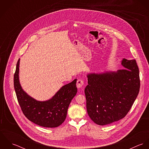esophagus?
<instances>
[{
  "mask_svg": "<svg viewBox=\"0 0 149 149\" xmlns=\"http://www.w3.org/2000/svg\"><path fill=\"white\" fill-rule=\"evenodd\" d=\"M84 81H83V80H81V79H79V80H77V81L76 86H77V88H82V87H83V86L84 85Z\"/></svg>",
  "mask_w": 149,
  "mask_h": 149,
  "instance_id": "obj_1",
  "label": "esophagus"
}]
</instances>
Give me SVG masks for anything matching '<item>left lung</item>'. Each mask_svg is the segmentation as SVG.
<instances>
[{
    "mask_svg": "<svg viewBox=\"0 0 149 149\" xmlns=\"http://www.w3.org/2000/svg\"><path fill=\"white\" fill-rule=\"evenodd\" d=\"M120 63L123 69L86 75V110L98 125H109L125 117L138 95L140 80L135 60L123 58Z\"/></svg>",
    "mask_w": 149,
    "mask_h": 149,
    "instance_id": "left-lung-1",
    "label": "left lung"
}]
</instances>
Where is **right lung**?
Returning a JSON list of instances; mask_svg holds the SVG:
<instances>
[{"mask_svg":"<svg viewBox=\"0 0 149 149\" xmlns=\"http://www.w3.org/2000/svg\"><path fill=\"white\" fill-rule=\"evenodd\" d=\"M19 63L17 64L14 85L18 103L24 116L34 123L44 127H57L66 119L69 106L76 96L77 79L63 85L50 99L40 101L29 95L19 81Z\"/></svg>","mask_w":149,"mask_h":149,"instance_id":"1","label":"right lung"}]
</instances>
